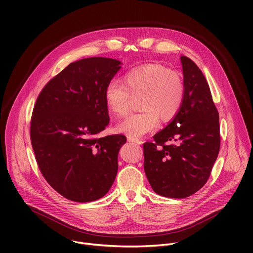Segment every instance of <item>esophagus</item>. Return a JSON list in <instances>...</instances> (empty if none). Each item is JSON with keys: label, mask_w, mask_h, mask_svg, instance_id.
<instances>
[{"label": "esophagus", "mask_w": 253, "mask_h": 253, "mask_svg": "<svg viewBox=\"0 0 253 253\" xmlns=\"http://www.w3.org/2000/svg\"><path fill=\"white\" fill-rule=\"evenodd\" d=\"M127 140L130 141V142H133V143H136V144H141V141L133 136H127Z\"/></svg>", "instance_id": "esophagus-1"}]
</instances>
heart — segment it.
<instances>
[{"label":"heart","mask_w":253,"mask_h":253,"mask_svg":"<svg viewBox=\"0 0 253 253\" xmlns=\"http://www.w3.org/2000/svg\"><path fill=\"white\" fill-rule=\"evenodd\" d=\"M182 78L158 63H147L131 70L124 77V84L113 80L105 87L104 99L116 117L126 116L133 97L141 96V112L126 118L117 127L129 136L140 137L155 130L159 118L169 121L179 112L184 99Z\"/></svg>","instance_id":"heart-1"}]
</instances>
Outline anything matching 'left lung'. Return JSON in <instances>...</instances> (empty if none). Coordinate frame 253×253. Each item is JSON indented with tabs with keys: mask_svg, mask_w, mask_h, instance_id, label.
<instances>
[{
	"mask_svg": "<svg viewBox=\"0 0 253 253\" xmlns=\"http://www.w3.org/2000/svg\"><path fill=\"white\" fill-rule=\"evenodd\" d=\"M184 99L172 122L143 143L144 172L153 190L187 198L208 180L220 148L219 116L209 85L197 64L180 57Z\"/></svg>",
	"mask_w": 253,
	"mask_h": 253,
	"instance_id": "obj_1",
	"label": "left lung"
}]
</instances>
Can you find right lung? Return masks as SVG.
Returning <instances> with one entry per match:
<instances>
[{
    "mask_svg": "<svg viewBox=\"0 0 253 253\" xmlns=\"http://www.w3.org/2000/svg\"><path fill=\"white\" fill-rule=\"evenodd\" d=\"M121 61L90 57L70 63L40 92L30 134L46 181L74 202H91L111 189L125 135L99 137L110 122L104 90Z\"/></svg>",
    "mask_w": 253,
    "mask_h": 253,
    "instance_id": "right-lung-1",
    "label": "right lung"
}]
</instances>
